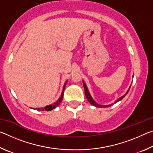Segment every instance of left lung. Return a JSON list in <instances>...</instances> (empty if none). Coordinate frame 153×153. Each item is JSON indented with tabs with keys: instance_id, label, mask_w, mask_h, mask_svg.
I'll return each mask as SVG.
<instances>
[{
	"instance_id": "1",
	"label": "left lung",
	"mask_w": 153,
	"mask_h": 153,
	"mask_svg": "<svg viewBox=\"0 0 153 153\" xmlns=\"http://www.w3.org/2000/svg\"><path fill=\"white\" fill-rule=\"evenodd\" d=\"M83 85H84V87L85 95H86V98H87L88 100V101L90 102V104H91L92 105L94 106V107H100V108H106V107H111V106H112V105H113V104H111V105H101L98 104V103L94 101V100H93V98H92L91 95H90V92H89V91H88V88H87V86H86V84H85V82H84V81H83ZM130 87H131V86H129V89L128 90V91L126 92V93L125 94L123 95L122 97H120L119 98H117V99L115 100V103L119 102V101H120V100H122L123 98L126 97V96L127 95V94H128V93L129 89H130Z\"/></svg>"
}]
</instances>
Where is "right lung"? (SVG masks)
<instances>
[{
	"mask_svg": "<svg viewBox=\"0 0 153 153\" xmlns=\"http://www.w3.org/2000/svg\"><path fill=\"white\" fill-rule=\"evenodd\" d=\"M66 84H67V81L65 82V84H64V86H63V91H62V93H61V97H60V98H59V99L57 100V101L55 102H54L53 104L46 106V107H42V108H33V109H36V110H37V111H51V110L54 109V108H56V107H57V106L61 102L62 100H63V93H64L65 88V86H66Z\"/></svg>",
	"mask_w": 153,
	"mask_h": 153,
	"instance_id": "add662e5",
	"label": "right lung"
}]
</instances>
